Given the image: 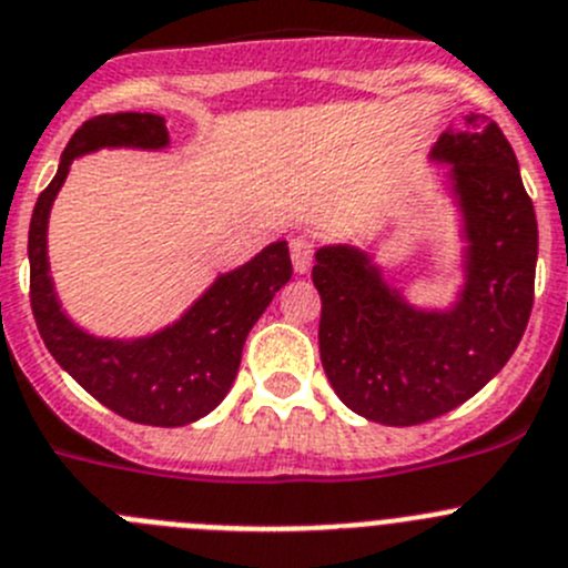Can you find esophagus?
Segmentation results:
<instances>
[{"label": "esophagus", "instance_id": "esophagus-1", "mask_svg": "<svg viewBox=\"0 0 568 568\" xmlns=\"http://www.w3.org/2000/svg\"><path fill=\"white\" fill-rule=\"evenodd\" d=\"M288 252H291V263H294L296 272L305 274L311 268V263H314L316 246H314V241H311V237L296 235V237H291Z\"/></svg>", "mask_w": 568, "mask_h": 568}]
</instances>
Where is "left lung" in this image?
<instances>
[{
    "instance_id": "8db88e82",
    "label": "left lung",
    "mask_w": 568,
    "mask_h": 568,
    "mask_svg": "<svg viewBox=\"0 0 568 568\" xmlns=\"http://www.w3.org/2000/svg\"><path fill=\"white\" fill-rule=\"evenodd\" d=\"M452 164L465 221V285L448 311H417L369 254L316 252L320 353L333 392L356 415L417 426L474 397L516 353L535 300L538 221L501 129L470 111L432 151Z\"/></svg>"
}]
</instances>
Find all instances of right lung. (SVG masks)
<instances>
[{
	"label": "right lung",
	"mask_w": 568,
	"mask_h": 568,
	"mask_svg": "<svg viewBox=\"0 0 568 568\" xmlns=\"http://www.w3.org/2000/svg\"><path fill=\"white\" fill-rule=\"evenodd\" d=\"M168 145L164 116L123 111L87 120L63 148L58 173L30 219V305L41 338L58 364L105 409L142 426H187L210 415L241 367L243 342L260 314L291 280L285 241L266 246L246 266L221 274L193 308L148 338H94L67 320L47 263V219L72 159L98 148Z\"/></svg>",
	"instance_id": "right-lung-1"
}]
</instances>
